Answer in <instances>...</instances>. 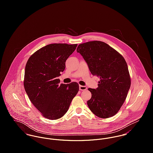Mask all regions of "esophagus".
Returning a JSON list of instances; mask_svg holds the SVG:
<instances>
[{
  "label": "esophagus",
  "instance_id": "obj_1",
  "mask_svg": "<svg viewBox=\"0 0 153 153\" xmlns=\"http://www.w3.org/2000/svg\"><path fill=\"white\" fill-rule=\"evenodd\" d=\"M87 89V87L85 86H82V85H79V90L81 91H84V90H86Z\"/></svg>",
  "mask_w": 153,
  "mask_h": 153
}]
</instances>
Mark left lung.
<instances>
[{"label": "left lung", "instance_id": "obj_1", "mask_svg": "<svg viewBox=\"0 0 153 153\" xmlns=\"http://www.w3.org/2000/svg\"><path fill=\"white\" fill-rule=\"evenodd\" d=\"M93 75L100 78L98 88H88L91 98L89 108L96 116L109 118L115 115L124 102L131 86L127 62L123 56L108 44L91 41L76 49Z\"/></svg>", "mask_w": 153, "mask_h": 153}]
</instances>
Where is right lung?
Here are the masks:
<instances>
[{
	"instance_id": "1",
	"label": "right lung",
	"mask_w": 153,
	"mask_h": 153,
	"mask_svg": "<svg viewBox=\"0 0 153 153\" xmlns=\"http://www.w3.org/2000/svg\"><path fill=\"white\" fill-rule=\"evenodd\" d=\"M76 46L77 44H49L35 52L26 63L25 91L33 105L48 119L63 117L79 91L78 83L59 85L58 79Z\"/></svg>"
}]
</instances>
